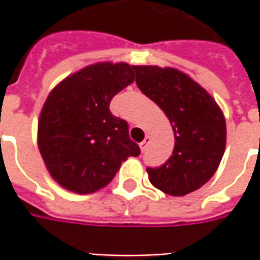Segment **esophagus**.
<instances>
[{
  "label": "esophagus",
  "instance_id": "obj_1",
  "mask_svg": "<svg viewBox=\"0 0 260 260\" xmlns=\"http://www.w3.org/2000/svg\"><path fill=\"white\" fill-rule=\"evenodd\" d=\"M149 142H150V137H149V136H146L145 140L140 143V149H142V150H146V147H147V145H149Z\"/></svg>",
  "mask_w": 260,
  "mask_h": 260
}]
</instances>
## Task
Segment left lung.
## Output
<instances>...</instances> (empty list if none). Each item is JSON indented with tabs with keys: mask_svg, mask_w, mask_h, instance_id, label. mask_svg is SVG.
I'll return each instance as SVG.
<instances>
[{
	"mask_svg": "<svg viewBox=\"0 0 260 260\" xmlns=\"http://www.w3.org/2000/svg\"><path fill=\"white\" fill-rule=\"evenodd\" d=\"M136 84L169 118L175 135L172 156L146 168L149 181L165 194L182 197L215 174L225 147V120L203 86L188 75L157 66H133Z\"/></svg>",
	"mask_w": 260,
	"mask_h": 260,
	"instance_id": "8db88e82",
	"label": "left lung"
}]
</instances>
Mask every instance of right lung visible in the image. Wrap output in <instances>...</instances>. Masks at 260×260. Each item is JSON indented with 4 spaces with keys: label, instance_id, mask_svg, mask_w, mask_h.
I'll list each match as a JSON object with an SVG mask.
<instances>
[{
    "label": "right lung",
    "instance_id": "add662e5",
    "mask_svg": "<svg viewBox=\"0 0 260 260\" xmlns=\"http://www.w3.org/2000/svg\"><path fill=\"white\" fill-rule=\"evenodd\" d=\"M133 81V66L96 63L68 76L47 96L39 120V149L63 188L95 192L111 182L128 156L140 155L127 121L110 111L113 96Z\"/></svg>",
    "mask_w": 260,
    "mask_h": 260
}]
</instances>
